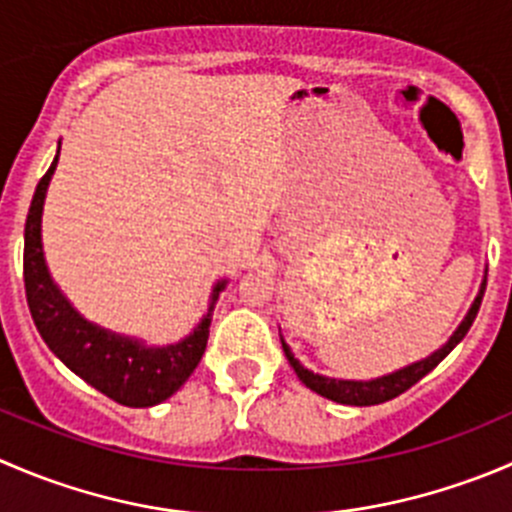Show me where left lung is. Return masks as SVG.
Masks as SVG:
<instances>
[{
  "instance_id": "8db88e82",
  "label": "left lung",
  "mask_w": 512,
  "mask_h": 512,
  "mask_svg": "<svg viewBox=\"0 0 512 512\" xmlns=\"http://www.w3.org/2000/svg\"><path fill=\"white\" fill-rule=\"evenodd\" d=\"M483 295H485V280L483 285H480V292L478 297H475V302L470 305L468 315H465V320L460 322L458 330L453 332V337H450L448 342H445L440 350H435L433 355H428L425 360H418L413 362V365L403 367V370H395L390 372V375H382V377H375V380H335V377H325V375H315L312 370H307V367L300 365V360H297L295 355H292V350L287 347V342L282 340V350H285L287 360H290L292 370L297 372V377H300L302 382H305L307 388L315 390L317 395H322V398L327 400H335V403H342V405H380V403H388V400L398 398V395H403L405 390H410L418 380H423L425 375H428L433 367H438V362H443L445 357L450 355V350H453L455 345H458L460 340H463L465 335H468L470 325H473L475 315H478L480 310V302H483Z\"/></svg>"
}]
</instances>
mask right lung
<instances>
[{"instance_id":"1","label":"right lung","mask_w":512,"mask_h":512,"mask_svg":"<svg viewBox=\"0 0 512 512\" xmlns=\"http://www.w3.org/2000/svg\"><path fill=\"white\" fill-rule=\"evenodd\" d=\"M57 160L59 150L34 190L24 225V290L32 320L49 350L94 390L127 408H152L175 395L200 365L210 337L212 307L227 280L215 285L210 310L200 325L175 345L147 347L135 337L117 335L84 320L54 285L44 262L42 207Z\"/></svg>"}]
</instances>
